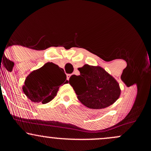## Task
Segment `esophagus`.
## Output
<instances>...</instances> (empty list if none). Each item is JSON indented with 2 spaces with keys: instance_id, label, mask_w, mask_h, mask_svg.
I'll return each mask as SVG.
<instances>
[{
  "instance_id": "1",
  "label": "esophagus",
  "mask_w": 151,
  "mask_h": 151,
  "mask_svg": "<svg viewBox=\"0 0 151 151\" xmlns=\"http://www.w3.org/2000/svg\"><path fill=\"white\" fill-rule=\"evenodd\" d=\"M71 77V74H67V79H68L69 80V79H70V77Z\"/></svg>"
}]
</instances>
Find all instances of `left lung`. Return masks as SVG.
Wrapping results in <instances>:
<instances>
[{"label": "left lung", "instance_id": "8db88e82", "mask_svg": "<svg viewBox=\"0 0 151 151\" xmlns=\"http://www.w3.org/2000/svg\"><path fill=\"white\" fill-rule=\"evenodd\" d=\"M78 70L80 75H72L69 82L78 99L85 106L93 109H104L119 98V84L104 69L99 66L84 65Z\"/></svg>", "mask_w": 151, "mask_h": 151}]
</instances>
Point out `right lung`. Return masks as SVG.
I'll use <instances>...</instances> for the list:
<instances>
[{
	"label": "right lung",
	"mask_w": 151,
	"mask_h": 151,
	"mask_svg": "<svg viewBox=\"0 0 151 151\" xmlns=\"http://www.w3.org/2000/svg\"><path fill=\"white\" fill-rule=\"evenodd\" d=\"M63 69L52 62L45 64L26 77L22 91L32 102L43 104L56 96L60 86L68 82Z\"/></svg>",
	"instance_id": "add662e5"
}]
</instances>
